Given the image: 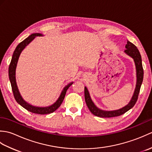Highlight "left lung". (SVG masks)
<instances>
[{
	"mask_svg": "<svg viewBox=\"0 0 152 152\" xmlns=\"http://www.w3.org/2000/svg\"><path fill=\"white\" fill-rule=\"evenodd\" d=\"M125 48H126V50H125V52L133 58L134 61L135 65H136L137 80L136 88H135V90H134V95L133 96V97H132L129 103L127 106H125V107L119 110H118L104 111V110H102L99 109L94 104V103L93 102L91 97H90L88 89L85 87L84 95H85V101L86 102V104L88 106L90 112H91L93 115L98 116V117L112 118V117H116V116L121 115L122 114H125V113L127 112L128 110H129L131 108H133L137 101L138 95H139V93H140V87L142 85V83L143 77H144V70L142 67V58L138 48L133 43H131L129 41L127 40V44L125 45Z\"/></svg>",
	"mask_w": 152,
	"mask_h": 152,
	"instance_id": "obj_1",
	"label": "left lung"
}]
</instances>
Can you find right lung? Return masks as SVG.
Here are the masks:
<instances>
[{
    "mask_svg": "<svg viewBox=\"0 0 152 152\" xmlns=\"http://www.w3.org/2000/svg\"><path fill=\"white\" fill-rule=\"evenodd\" d=\"M38 36H42V34L39 33L32 34L29 37H27V38H25L23 41H22L21 42H20L14 51V53H13L11 62L9 65L8 75H9L10 81V83H11L13 94H14L15 101H17L18 104H20L24 108L27 110L28 111L34 113V114H50V113H52L54 111H56V110L61 106V104H62L64 96H65L67 89H69V87L72 84L73 82L69 83V84H68L66 86L64 87V88L63 89L62 92H61V95L59 96V99H57V101L55 102L53 104L51 105L50 106H48V107H37V106H33L29 104H28L27 102H25L24 100L22 99L20 93L19 92L17 84H16V81H15L16 66H17L19 57L20 56V53H21L22 50H23L24 48L26 47L35 37Z\"/></svg>",
    "mask_w": 152,
    "mask_h": 152,
    "instance_id": "add662e5",
    "label": "right lung"
}]
</instances>
